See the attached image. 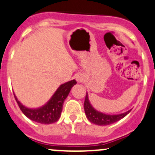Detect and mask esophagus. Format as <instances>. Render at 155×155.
<instances>
[{"instance_id":"34e87169","label":"esophagus","mask_w":155,"mask_h":155,"mask_svg":"<svg viewBox=\"0 0 155 155\" xmlns=\"http://www.w3.org/2000/svg\"><path fill=\"white\" fill-rule=\"evenodd\" d=\"M76 80L78 82H82L84 80V78L81 74H78L76 77Z\"/></svg>"}]
</instances>
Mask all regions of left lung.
Instances as JSON below:
<instances>
[{
    "label": "left lung",
    "instance_id": "8db88e82",
    "mask_svg": "<svg viewBox=\"0 0 155 155\" xmlns=\"http://www.w3.org/2000/svg\"><path fill=\"white\" fill-rule=\"evenodd\" d=\"M84 107L85 114H86V116L88 119V120L91 123L98 125V126H107V125H110L112 123H116L117 121L120 120L121 119L124 118L132 110H129V111L126 112V113L116 115L106 114V113H101V112L98 111L95 108H94V107L91 105V102L89 101V98H88L87 93L86 94Z\"/></svg>",
    "mask_w": 155,
    "mask_h": 155
}]
</instances>
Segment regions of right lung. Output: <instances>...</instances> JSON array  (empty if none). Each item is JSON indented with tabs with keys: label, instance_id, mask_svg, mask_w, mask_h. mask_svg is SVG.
<instances>
[{
	"label": "right lung",
	"instance_id": "right-lung-1",
	"mask_svg": "<svg viewBox=\"0 0 155 155\" xmlns=\"http://www.w3.org/2000/svg\"><path fill=\"white\" fill-rule=\"evenodd\" d=\"M76 84V81L72 80L61 84L49 101L45 105L38 108H28L25 107L14 94L19 107L26 117L41 124H51L57 122L60 118L64 100L67 98L72 87Z\"/></svg>",
	"mask_w": 155,
	"mask_h": 155
}]
</instances>
